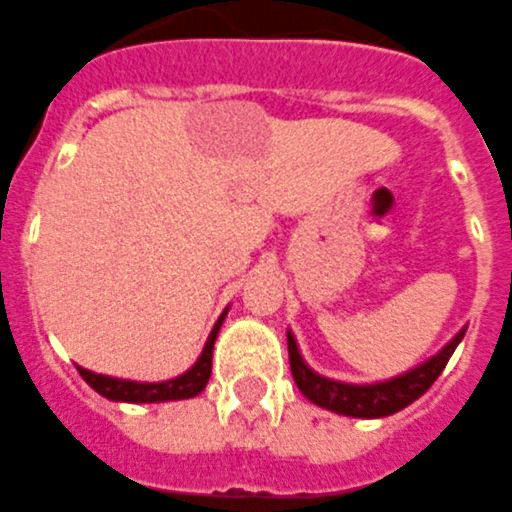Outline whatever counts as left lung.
I'll use <instances>...</instances> for the list:
<instances>
[{
	"instance_id": "obj_1",
	"label": "left lung",
	"mask_w": 512,
	"mask_h": 512,
	"mask_svg": "<svg viewBox=\"0 0 512 512\" xmlns=\"http://www.w3.org/2000/svg\"><path fill=\"white\" fill-rule=\"evenodd\" d=\"M464 335L466 327H461L438 353L430 355L428 361H422L420 366L399 373V376H391L386 381H371V384L337 381L314 371L304 361L299 342H296L291 330H288V361H291L293 381H296L299 391L309 402H314L322 410L337 412V415L373 420V417L394 415V412L404 410L415 399H420L433 386V381L441 376L448 358L453 355V350L459 348Z\"/></svg>"
}]
</instances>
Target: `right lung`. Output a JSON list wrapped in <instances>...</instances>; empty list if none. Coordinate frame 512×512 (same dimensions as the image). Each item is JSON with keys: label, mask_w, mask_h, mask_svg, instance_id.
Wrapping results in <instances>:
<instances>
[{"label": "right lung", "mask_w": 512, "mask_h": 512, "mask_svg": "<svg viewBox=\"0 0 512 512\" xmlns=\"http://www.w3.org/2000/svg\"><path fill=\"white\" fill-rule=\"evenodd\" d=\"M226 306L221 311V317L213 324L211 335H208L206 345H203V353L198 355V361L188 368L185 373L175 376V379L167 381H131V379H115V376H105V373L87 371V368L77 366V371L82 373V379L102 394L110 402H131V404H157V402H175V399H193L198 397L203 389H206L208 379H211V358H213V342L219 335L221 324L226 319Z\"/></svg>", "instance_id": "right-lung-1"}]
</instances>
